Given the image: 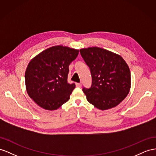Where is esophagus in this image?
I'll list each match as a JSON object with an SVG mask.
<instances>
[{
	"label": "esophagus",
	"instance_id": "obj_1",
	"mask_svg": "<svg viewBox=\"0 0 156 156\" xmlns=\"http://www.w3.org/2000/svg\"><path fill=\"white\" fill-rule=\"evenodd\" d=\"M76 86L78 87H82V83H76Z\"/></svg>",
	"mask_w": 156,
	"mask_h": 156
}]
</instances>
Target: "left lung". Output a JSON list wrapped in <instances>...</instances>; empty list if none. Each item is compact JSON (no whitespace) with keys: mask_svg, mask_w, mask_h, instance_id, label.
I'll list each match as a JSON object with an SVG mask.
<instances>
[{"mask_svg":"<svg viewBox=\"0 0 156 156\" xmlns=\"http://www.w3.org/2000/svg\"><path fill=\"white\" fill-rule=\"evenodd\" d=\"M80 52L92 77L90 88L82 89L87 100L101 110L116 107L130 89V72L126 62L119 55L97 47L83 48Z\"/></svg>","mask_w":156,"mask_h":156,"instance_id":"left-lung-1","label":"left lung"}]
</instances>
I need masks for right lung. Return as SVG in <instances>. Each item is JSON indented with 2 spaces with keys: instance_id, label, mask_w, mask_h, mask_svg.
I'll return each instance as SVG.
<instances>
[{
  "instance_id": "right-lung-1",
  "label": "right lung",
  "mask_w": 156,
  "mask_h": 156,
  "mask_svg": "<svg viewBox=\"0 0 156 156\" xmlns=\"http://www.w3.org/2000/svg\"><path fill=\"white\" fill-rule=\"evenodd\" d=\"M79 50L62 45L44 50L31 60L25 73L27 92L42 108L56 110L69 100L75 83H68L69 65Z\"/></svg>"
}]
</instances>
